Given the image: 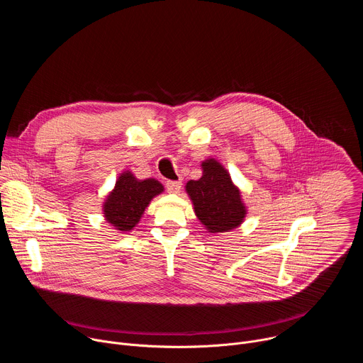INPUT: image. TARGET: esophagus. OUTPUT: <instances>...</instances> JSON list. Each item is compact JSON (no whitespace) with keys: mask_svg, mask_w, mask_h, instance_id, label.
I'll list each match as a JSON object with an SVG mask.
<instances>
[{"mask_svg":"<svg viewBox=\"0 0 363 363\" xmlns=\"http://www.w3.org/2000/svg\"><path fill=\"white\" fill-rule=\"evenodd\" d=\"M181 186H182L181 181H168L167 182V189L171 194H178L181 191Z\"/></svg>","mask_w":363,"mask_h":363,"instance_id":"1","label":"esophagus"}]
</instances>
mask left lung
I'll list each match as a JSON object with an SVG mask.
<instances>
[{"mask_svg": "<svg viewBox=\"0 0 363 363\" xmlns=\"http://www.w3.org/2000/svg\"><path fill=\"white\" fill-rule=\"evenodd\" d=\"M201 168L202 177L185 185L196 218L211 234L240 227L247 216V206L230 172L214 158L202 161Z\"/></svg>", "mask_w": 363, "mask_h": 363, "instance_id": "1", "label": "left lung"}]
</instances>
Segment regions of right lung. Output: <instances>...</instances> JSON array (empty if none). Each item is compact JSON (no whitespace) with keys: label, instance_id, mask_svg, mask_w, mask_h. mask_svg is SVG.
Here are the masks:
<instances>
[{"label":"right lung","instance_id":"1","mask_svg":"<svg viewBox=\"0 0 363 363\" xmlns=\"http://www.w3.org/2000/svg\"><path fill=\"white\" fill-rule=\"evenodd\" d=\"M162 192L160 181L138 179L130 171H123L103 202V217L116 231L129 233L139 224L150 201Z\"/></svg>","mask_w":363,"mask_h":363}]
</instances>
